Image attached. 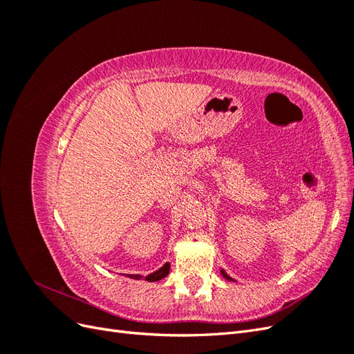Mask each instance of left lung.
Returning <instances> with one entry per match:
<instances>
[{"instance_id": "left-lung-1", "label": "left lung", "mask_w": 354, "mask_h": 354, "mask_svg": "<svg viewBox=\"0 0 354 354\" xmlns=\"http://www.w3.org/2000/svg\"><path fill=\"white\" fill-rule=\"evenodd\" d=\"M221 274H223L224 277H226V279H227V281H234V279H232V277H230V276H229V274H227L226 272H224V270H221Z\"/></svg>"}]
</instances>
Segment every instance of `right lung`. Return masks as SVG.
Masks as SVG:
<instances>
[{
    "mask_svg": "<svg viewBox=\"0 0 354 354\" xmlns=\"http://www.w3.org/2000/svg\"><path fill=\"white\" fill-rule=\"evenodd\" d=\"M168 273H169V263H165L162 267H160L159 270H156V272H153L151 274H147L145 279L147 282H156V281L162 279V277H165ZM128 277H133V279H142L140 274H128Z\"/></svg>",
    "mask_w": 354,
    "mask_h": 354,
    "instance_id": "right-lung-1",
    "label": "right lung"
}]
</instances>
